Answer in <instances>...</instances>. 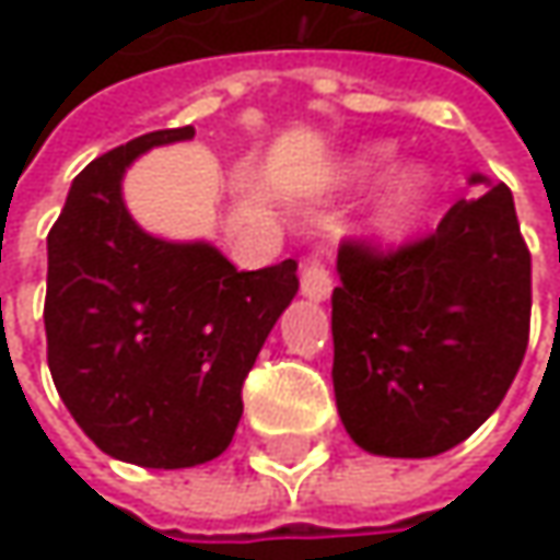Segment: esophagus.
<instances>
[{
	"label": "esophagus",
	"mask_w": 560,
	"mask_h": 560,
	"mask_svg": "<svg viewBox=\"0 0 560 560\" xmlns=\"http://www.w3.org/2000/svg\"><path fill=\"white\" fill-rule=\"evenodd\" d=\"M330 292H334V277H330V270H327V265H324L320 258H312V261L302 268V295L312 299V302H324V299H330Z\"/></svg>",
	"instance_id": "34e87169"
}]
</instances>
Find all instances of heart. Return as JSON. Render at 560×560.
<instances>
[{
    "instance_id": "heart-1",
    "label": "heart",
    "mask_w": 560,
    "mask_h": 560,
    "mask_svg": "<svg viewBox=\"0 0 560 560\" xmlns=\"http://www.w3.org/2000/svg\"><path fill=\"white\" fill-rule=\"evenodd\" d=\"M389 152H393L389 145H368L364 152L355 155L352 171H355L358 177H368V174H374V171H380L386 164ZM427 192H430V171L418 162L398 164L396 171H393V177L383 186L380 199H376V233H396V230H401V226L418 214V208L427 199Z\"/></svg>"
}]
</instances>
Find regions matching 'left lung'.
<instances>
[{
    "label": "left lung",
    "mask_w": 560,
    "mask_h": 560,
    "mask_svg": "<svg viewBox=\"0 0 560 560\" xmlns=\"http://www.w3.org/2000/svg\"><path fill=\"white\" fill-rule=\"evenodd\" d=\"M448 208L436 233L380 252L342 243L334 393L371 455L433 458L505 398L529 339V252L505 184Z\"/></svg>",
    "instance_id": "1"
}]
</instances>
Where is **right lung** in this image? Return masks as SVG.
I'll list each match as a JSON object with an SVG mask.
<instances>
[{
    "mask_svg": "<svg viewBox=\"0 0 560 560\" xmlns=\"http://www.w3.org/2000/svg\"><path fill=\"white\" fill-rule=\"evenodd\" d=\"M155 130L90 162L49 230L46 346L55 389L112 458L155 470L211 462L243 418V380L299 292L295 261L236 270L211 243L145 233L120 196Z\"/></svg>",
    "mask_w": 560,
    "mask_h": 560,
    "instance_id": "obj_1",
    "label": "right lung"
}]
</instances>
